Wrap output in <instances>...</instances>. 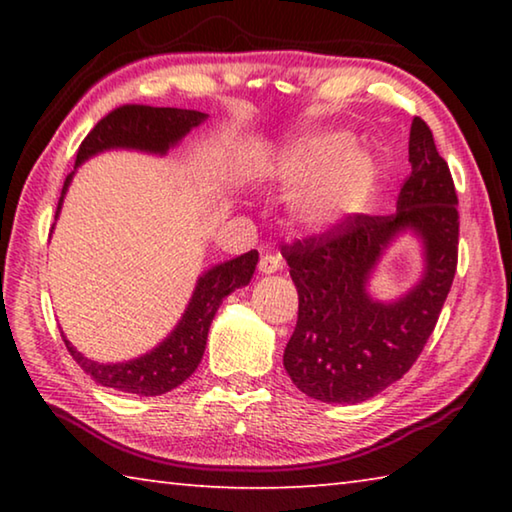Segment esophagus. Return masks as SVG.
Wrapping results in <instances>:
<instances>
[{
  "label": "esophagus",
  "mask_w": 512,
  "mask_h": 512,
  "mask_svg": "<svg viewBox=\"0 0 512 512\" xmlns=\"http://www.w3.org/2000/svg\"><path fill=\"white\" fill-rule=\"evenodd\" d=\"M280 266H282L280 255L266 253V255H262V259H259V271L262 273H275V271H280Z\"/></svg>",
  "instance_id": "1"
}]
</instances>
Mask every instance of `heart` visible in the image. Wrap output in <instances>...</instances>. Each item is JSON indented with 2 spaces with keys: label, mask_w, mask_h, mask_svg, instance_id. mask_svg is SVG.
I'll return each instance as SVG.
<instances>
[{
  "label": "heart",
  "mask_w": 512,
  "mask_h": 512,
  "mask_svg": "<svg viewBox=\"0 0 512 512\" xmlns=\"http://www.w3.org/2000/svg\"><path fill=\"white\" fill-rule=\"evenodd\" d=\"M282 183L291 187L293 219L307 228H332L366 203L375 164L350 146V135L320 131L293 144L280 162Z\"/></svg>",
  "instance_id": "heart-1"
}]
</instances>
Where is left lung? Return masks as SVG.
Wrapping results in <instances>:
<instances>
[{
	"label": "left lung",
	"mask_w": 512,
	"mask_h": 512,
	"mask_svg": "<svg viewBox=\"0 0 512 512\" xmlns=\"http://www.w3.org/2000/svg\"><path fill=\"white\" fill-rule=\"evenodd\" d=\"M411 176L397 212L350 214L318 235L282 246L298 289V323L284 368L302 393L327 404H357L402 379L427 345L452 289L458 264V196L427 121L415 117L409 137ZM404 227L425 241L421 284L393 306L367 298L378 255Z\"/></svg>",
	"instance_id": "left-lung-1"
}]
</instances>
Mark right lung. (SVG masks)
Instances as JSON below:
<instances>
[{
  "label": "right lung",
  "mask_w": 512,
  "mask_h": 512,
  "mask_svg": "<svg viewBox=\"0 0 512 512\" xmlns=\"http://www.w3.org/2000/svg\"><path fill=\"white\" fill-rule=\"evenodd\" d=\"M207 115L198 110L180 108H153L142 103H126L110 110L106 117L97 121V126L85 135L79 151H76V167L90 155L126 146V149H140L151 153H167L169 146L185 137L194 126L201 124ZM72 173L65 178L63 196L67 192ZM60 196L56 216L63 203ZM257 250H248L241 257L230 259L207 271L196 284L192 302L185 311L178 327L164 339L158 348L144 354L140 359L126 363H97L83 357L81 352L69 343L65 336L67 352L79 366L99 381L101 386L115 388V391L135 393V395H162L183 384L192 377L203 359L207 332H210L212 318L225 296L239 287H246L257 266Z\"/></svg>",
  "instance_id": "obj_1"
}]
</instances>
